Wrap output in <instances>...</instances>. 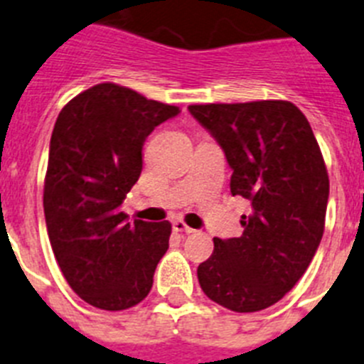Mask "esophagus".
Segmentation results:
<instances>
[{
    "label": "esophagus",
    "instance_id": "obj_1",
    "mask_svg": "<svg viewBox=\"0 0 364 364\" xmlns=\"http://www.w3.org/2000/svg\"><path fill=\"white\" fill-rule=\"evenodd\" d=\"M172 229L176 230V232H186V235H192V232H196L192 227H188L183 220H173L172 221Z\"/></svg>",
    "mask_w": 364,
    "mask_h": 364
}]
</instances>
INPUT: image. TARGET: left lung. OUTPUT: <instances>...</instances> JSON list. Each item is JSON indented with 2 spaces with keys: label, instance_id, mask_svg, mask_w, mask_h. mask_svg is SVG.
Listing matches in <instances>:
<instances>
[{
  "label": "left lung",
  "instance_id": "1",
  "mask_svg": "<svg viewBox=\"0 0 364 364\" xmlns=\"http://www.w3.org/2000/svg\"><path fill=\"white\" fill-rule=\"evenodd\" d=\"M225 154L230 194L251 205L240 238H214L198 280L216 304L251 314L306 273L324 232L330 181L311 126L286 100L188 106Z\"/></svg>",
  "mask_w": 364,
  "mask_h": 364
}]
</instances>
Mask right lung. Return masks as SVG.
<instances>
[{
    "label": "right lung",
    "mask_w": 364,
    "mask_h": 364,
    "mask_svg": "<svg viewBox=\"0 0 364 364\" xmlns=\"http://www.w3.org/2000/svg\"><path fill=\"white\" fill-rule=\"evenodd\" d=\"M181 109L128 87L97 84L60 112L43 186L47 235L71 289L121 311L146 299L168 249V221H128L121 210L143 170L148 135Z\"/></svg>",
    "instance_id": "right-lung-1"
}]
</instances>
